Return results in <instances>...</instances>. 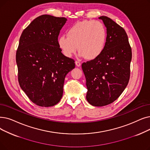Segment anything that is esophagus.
I'll return each instance as SVG.
<instances>
[{"mask_svg": "<svg viewBox=\"0 0 150 150\" xmlns=\"http://www.w3.org/2000/svg\"><path fill=\"white\" fill-rule=\"evenodd\" d=\"M75 64L77 67H80L81 66V63L79 61H75Z\"/></svg>", "mask_w": 150, "mask_h": 150, "instance_id": "34e87169", "label": "esophagus"}]
</instances>
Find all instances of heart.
Returning <instances> with one entry per match:
<instances>
[{"instance_id":"b5f03b06","label":"heart","mask_w":150,"mask_h":150,"mask_svg":"<svg viewBox=\"0 0 150 150\" xmlns=\"http://www.w3.org/2000/svg\"><path fill=\"white\" fill-rule=\"evenodd\" d=\"M107 35V30L102 23L85 20L71 26L67 31V36L64 35L58 37L57 44L66 57L72 56L78 47L81 56L92 60L102 53Z\"/></svg>"}]
</instances>
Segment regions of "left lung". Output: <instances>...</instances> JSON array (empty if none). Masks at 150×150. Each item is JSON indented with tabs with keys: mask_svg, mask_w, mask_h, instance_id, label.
<instances>
[{
	"mask_svg": "<svg viewBox=\"0 0 150 150\" xmlns=\"http://www.w3.org/2000/svg\"><path fill=\"white\" fill-rule=\"evenodd\" d=\"M107 28V40L102 53L96 59L84 62L87 101L102 107L116 100L126 88L130 77L132 50L126 31L110 18L102 16Z\"/></svg>",
	"mask_w": 150,
	"mask_h": 150,
	"instance_id": "8db88e82",
	"label": "left lung"
}]
</instances>
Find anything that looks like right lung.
<instances>
[{
    "mask_svg": "<svg viewBox=\"0 0 150 150\" xmlns=\"http://www.w3.org/2000/svg\"><path fill=\"white\" fill-rule=\"evenodd\" d=\"M66 18L43 15L25 28L19 38L16 61L22 90L36 105L48 107L59 102L65 77L75 68L74 59L65 56L57 38Z\"/></svg>",
    "mask_w": 150,
    "mask_h": 150,
    "instance_id": "1",
    "label": "right lung"
}]
</instances>
